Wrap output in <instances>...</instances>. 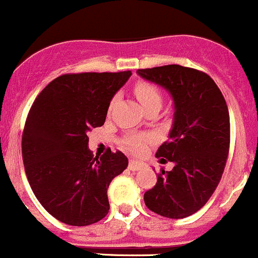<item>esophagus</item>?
I'll use <instances>...</instances> for the list:
<instances>
[{"mask_svg": "<svg viewBox=\"0 0 258 258\" xmlns=\"http://www.w3.org/2000/svg\"><path fill=\"white\" fill-rule=\"evenodd\" d=\"M145 164L142 161H137V160H131L129 161V169L131 170H140L142 169Z\"/></svg>", "mask_w": 258, "mask_h": 258, "instance_id": "34e87169", "label": "esophagus"}]
</instances>
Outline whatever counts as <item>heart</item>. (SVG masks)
Wrapping results in <instances>:
<instances>
[{
	"label": "heart",
	"instance_id": "1",
	"mask_svg": "<svg viewBox=\"0 0 258 258\" xmlns=\"http://www.w3.org/2000/svg\"><path fill=\"white\" fill-rule=\"evenodd\" d=\"M134 93H136L138 101L141 102L145 108L150 106H161L163 102V93L156 85L151 83H137L134 86ZM115 104V99L109 104V109ZM155 141L154 134H138V133H127L122 138V145L126 150H129L133 154L140 155L146 151L147 146Z\"/></svg>",
	"mask_w": 258,
	"mask_h": 258
}]
</instances>
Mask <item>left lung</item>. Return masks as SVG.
Instances as JSON below:
<instances>
[{"mask_svg":"<svg viewBox=\"0 0 258 258\" xmlns=\"http://www.w3.org/2000/svg\"><path fill=\"white\" fill-rule=\"evenodd\" d=\"M142 79L163 86L174 102L169 140L156 152L161 168L157 182L145 192L150 211L166 218H184L204 207L226 165L230 116L222 93L211 76L178 64L138 70Z\"/></svg>","mask_w":258,"mask_h":258,"instance_id":"1","label":"left lung"}]
</instances>
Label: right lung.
<instances>
[{
	"label": "right lung",
	"instance_id": "obj_1",
	"mask_svg": "<svg viewBox=\"0 0 258 258\" xmlns=\"http://www.w3.org/2000/svg\"><path fill=\"white\" fill-rule=\"evenodd\" d=\"M122 72L61 75L37 95L22 137L24 169L41 206L71 226H88L109 211L107 188L127 166L121 151L93 156L88 132L102 126Z\"/></svg>",
	"mask_w": 258,
	"mask_h": 258
}]
</instances>
